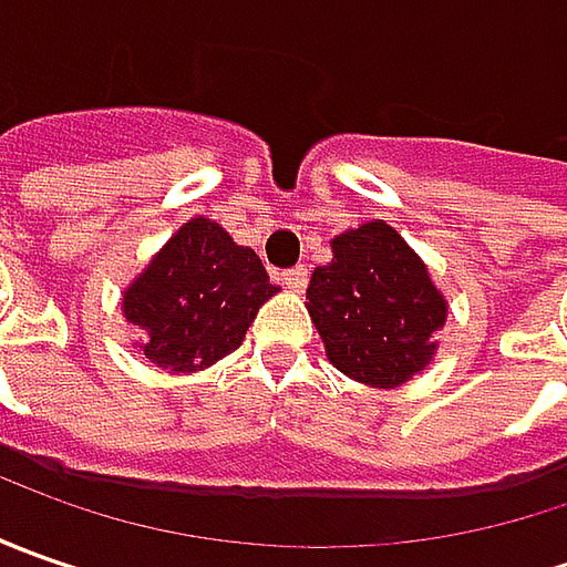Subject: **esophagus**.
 Masks as SVG:
<instances>
[{
    "instance_id": "1",
    "label": "esophagus",
    "mask_w": 567,
    "mask_h": 567,
    "mask_svg": "<svg viewBox=\"0 0 567 567\" xmlns=\"http://www.w3.org/2000/svg\"><path fill=\"white\" fill-rule=\"evenodd\" d=\"M280 280L290 287V290H296V293H302L306 290V284H309V271L299 265V268H290V271H284L280 274Z\"/></svg>"
}]
</instances>
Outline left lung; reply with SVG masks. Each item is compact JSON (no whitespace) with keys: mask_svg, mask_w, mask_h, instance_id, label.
<instances>
[{"mask_svg":"<svg viewBox=\"0 0 567 567\" xmlns=\"http://www.w3.org/2000/svg\"><path fill=\"white\" fill-rule=\"evenodd\" d=\"M331 251L306 290L324 357L360 384L401 388L435 357L447 299L429 265L384 220L343 229Z\"/></svg>","mask_w":567,"mask_h":567,"instance_id":"1","label":"left lung"}]
</instances>
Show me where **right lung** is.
Segmentation results:
<instances>
[{"label":"right lung","mask_w":567,"mask_h":567,"mask_svg":"<svg viewBox=\"0 0 567 567\" xmlns=\"http://www.w3.org/2000/svg\"><path fill=\"white\" fill-rule=\"evenodd\" d=\"M274 293L261 258L198 214L122 290V318L144 360L192 375L229 357Z\"/></svg>","instance_id":"1"}]
</instances>
